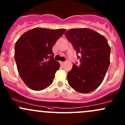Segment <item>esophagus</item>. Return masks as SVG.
Instances as JSON below:
<instances>
[{
    "instance_id": "obj_1",
    "label": "esophagus",
    "mask_w": 125,
    "mask_h": 125,
    "mask_svg": "<svg viewBox=\"0 0 125 125\" xmlns=\"http://www.w3.org/2000/svg\"><path fill=\"white\" fill-rule=\"evenodd\" d=\"M64 63H65V62H60V65H61V66L63 65Z\"/></svg>"
}]
</instances>
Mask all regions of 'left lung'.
Segmentation results:
<instances>
[{
    "label": "left lung",
    "mask_w": 125,
    "mask_h": 125,
    "mask_svg": "<svg viewBox=\"0 0 125 125\" xmlns=\"http://www.w3.org/2000/svg\"><path fill=\"white\" fill-rule=\"evenodd\" d=\"M80 58L68 73L69 85L81 93L96 89L102 83L110 64L111 48L106 39L89 28L71 29L65 33Z\"/></svg>",
    "instance_id": "1"
}]
</instances>
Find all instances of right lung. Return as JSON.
Masks as SVG:
<instances>
[{
    "label": "right lung",
    "mask_w": 125,
    "mask_h": 125,
    "mask_svg": "<svg viewBox=\"0 0 125 125\" xmlns=\"http://www.w3.org/2000/svg\"><path fill=\"white\" fill-rule=\"evenodd\" d=\"M66 29L34 28L23 34L15 44L14 59L21 79L34 91H41L53 82L60 64L52 48Z\"/></svg>",
    "instance_id": "right-lung-1"
}]
</instances>
